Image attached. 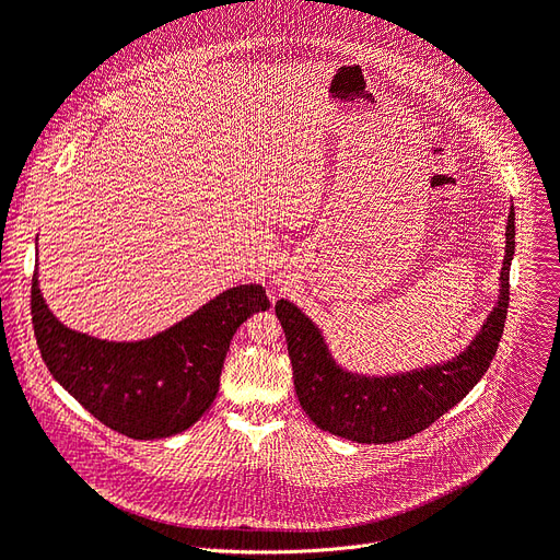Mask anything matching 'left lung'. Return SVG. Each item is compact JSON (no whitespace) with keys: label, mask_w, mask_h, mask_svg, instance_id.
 <instances>
[{"label":"left lung","mask_w":560,"mask_h":560,"mask_svg":"<svg viewBox=\"0 0 560 560\" xmlns=\"http://www.w3.org/2000/svg\"><path fill=\"white\" fill-rule=\"evenodd\" d=\"M515 254V208L508 214L501 293L471 346L442 366L402 375L361 377L340 371L306 315L285 300L275 311L285 331L295 392L308 419L325 432L359 444H392L430 428L465 398L490 369L505 325L510 262Z\"/></svg>","instance_id":"obj_1"}]
</instances>
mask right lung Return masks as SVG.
<instances>
[{
    "instance_id": "right-lung-1",
    "label": "right lung",
    "mask_w": 560,
    "mask_h": 560,
    "mask_svg": "<svg viewBox=\"0 0 560 560\" xmlns=\"http://www.w3.org/2000/svg\"><path fill=\"white\" fill-rule=\"evenodd\" d=\"M270 308L262 285H237L189 318L139 343H107L63 327L32 279V323L47 371L107 428L162 440L210 409L237 327Z\"/></svg>"
}]
</instances>
